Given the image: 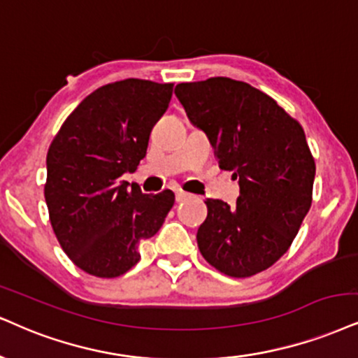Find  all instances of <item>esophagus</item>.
<instances>
[{"mask_svg": "<svg viewBox=\"0 0 358 358\" xmlns=\"http://www.w3.org/2000/svg\"><path fill=\"white\" fill-rule=\"evenodd\" d=\"M186 197H187V192L176 191V201H178V202H182L184 199H186Z\"/></svg>", "mask_w": 358, "mask_h": 358, "instance_id": "34e87169", "label": "esophagus"}]
</instances>
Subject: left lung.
<instances>
[{"instance_id": "left-lung-1", "label": "left lung", "mask_w": 358, "mask_h": 358, "mask_svg": "<svg viewBox=\"0 0 358 358\" xmlns=\"http://www.w3.org/2000/svg\"><path fill=\"white\" fill-rule=\"evenodd\" d=\"M176 96L241 186L232 209L206 201L202 257L237 279L266 271L289 250L312 204L315 161L302 126L266 92L231 78L180 83Z\"/></svg>"}]
</instances>
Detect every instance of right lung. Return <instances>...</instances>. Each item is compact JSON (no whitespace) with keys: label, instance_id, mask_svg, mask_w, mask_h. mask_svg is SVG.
<instances>
[{"label":"right lung","instance_id":"1","mask_svg":"<svg viewBox=\"0 0 358 358\" xmlns=\"http://www.w3.org/2000/svg\"><path fill=\"white\" fill-rule=\"evenodd\" d=\"M172 87L134 78L101 86L66 117L48 149L44 197L52 231L90 275L113 279L134 267L141 241L161 229L174 206L169 189L143 194L119 179L145 156Z\"/></svg>","mask_w":358,"mask_h":358}]
</instances>
